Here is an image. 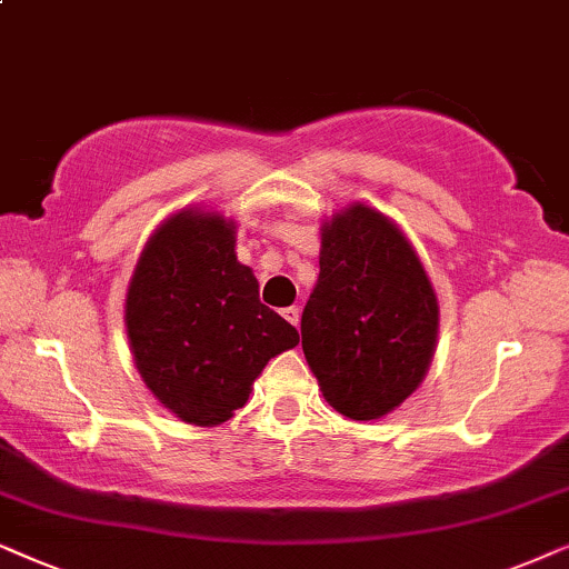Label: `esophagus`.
Segmentation results:
<instances>
[{
    "mask_svg": "<svg viewBox=\"0 0 569 569\" xmlns=\"http://www.w3.org/2000/svg\"><path fill=\"white\" fill-rule=\"evenodd\" d=\"M280 315H283L291 325H299V307H286Z\"/></svg>",
    "mask_w": 569,
    "mask_h": 569,
    "instance_id": "34e87169",
    "label": "esophagus"
}]
</instances>
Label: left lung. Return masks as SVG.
Returning a JSON list of instances; mask_svg holds the SVG:
<instances>
[{
  "mask_svg": "<svg viewBox=\"0 0 569 569\" xmlns=\"http://www.w3.org/2000/svg\"><path fill=\"white\" fill-rule=\"evenodd\" d=\"M320 231V278L301 315V348L338 413L382 419L427 375L437 293L411 241L380 210L353 202Z\"/></svg>",
  "mask_w": 569,
  "mask_h": 569,
  "instance_id": "8db88e82",
  "label": "left lung"
}]
</instances>
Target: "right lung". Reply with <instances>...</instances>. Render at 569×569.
<instances>
[{"label": "right lung", "instance_id": "1", "mask_svg": "<svg viewBox=\"0 0 569 569\" xmlns=\"http://www.w3.org/2000/svg\"><path fill=\"white\" fill-rule=\"evenodd\" d=\"M237 223L187 208L158 226L127 289L130 351L148 390L194 427H218L247 403L272 356L299 332L260 301L237 260Z\"/></svg>", "mask_w": 569, "mask_h": 569}]
</instances>
